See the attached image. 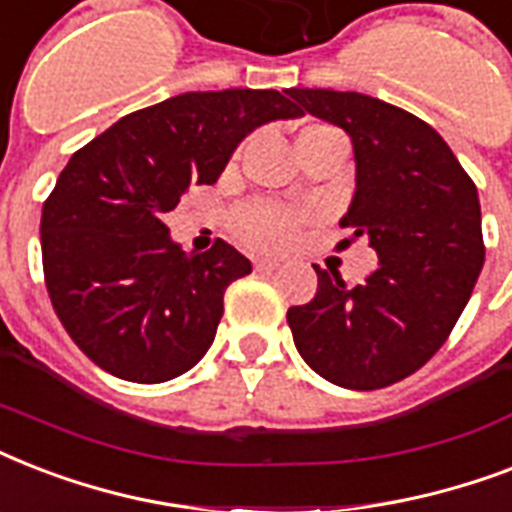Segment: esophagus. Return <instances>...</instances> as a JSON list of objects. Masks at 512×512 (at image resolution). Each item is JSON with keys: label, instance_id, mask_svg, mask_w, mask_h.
I'll list each match as a JSON object with an SVG mask.
<instances>
[{"label": "esophagus", "instance_id": "esophagus-1", "mask_svg": "<svg viewBox=\"0 0 512 512\" xmlns=\"http://www.w3.org/2000/svg\"><path fill=\"white\" fill-rule=\"evenodd\" d=\"M279 260H271V257H257L255 268L257 271H276L279 268Z\"/></svg>", "mask_w": 512, "mask_h": 512}]
</instances>
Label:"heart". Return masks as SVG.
I'll return each instance as SVG.
<instances>
[{"label": "heart", "mask_w": 512, "mask_h": 512, "mask_svg": "<svg viewBox=\"0 0 512 512\" xmlns=\"http://www.w3.org/2000/svg\"><path fill=\"white\" fill-rule=\"evenodd\" d=\"M308 130H321V127H308ZM300 225H303V217L297 212L268 204V201L241 204L231 215L233 233L255 249L292 247L300 236Z\"/></svg>", "instance_id": "obj_1"}]
</instances>
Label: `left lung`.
Listing matches in <instances>:
<instances>
[{"label":"left lung","mask_w":512,"mask_h":512,"mask_svg":"<svg viewBox=\"0 0 512 512\" xmlns=\"http://www.w3.org/2000/svg\"><path fill=\"white\" fill-rule=\"evenodd\" d=\"M300 111L337 124L356 156L340 228L369 239L377 268L350 289L321 271L311 303L287 311L305 364L350 390L388 388L446 342L484 268L476 183L430 124L361 92L292 87Z\"/></svg>","instance_id":"obj_1"}]
</instances>
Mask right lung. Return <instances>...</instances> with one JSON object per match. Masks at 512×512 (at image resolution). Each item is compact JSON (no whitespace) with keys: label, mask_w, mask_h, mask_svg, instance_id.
Instances as JSON below:
<instances>
[{"label":"right lung","mask_w":512,"mask_h":512,"mask_svg":"<svg viewBox=\"0 0 512 512\" xmlns=\"http://www.w3.org/2000/svg\"><path fill=\"white\" fill-rule=\"evenodd\" d=\"M303 111L276 90L183 92L122 116L79 148L42 209L52 308L100 369L167 382L201 361L228 284L252 271L217 239L183 252L164 225L191 185H212L260 124Z\"/></svg>","instance_id":"right-lung-1"}]
</instances>
